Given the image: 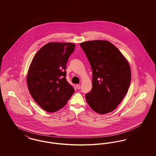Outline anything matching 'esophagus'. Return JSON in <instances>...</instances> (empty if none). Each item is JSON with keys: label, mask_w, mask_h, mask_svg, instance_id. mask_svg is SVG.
<instances>
[{"label": "esophagus", "mask_w": 156, "mask_h": 156, "mask_svg": "<svg viewBox=\"0 0 156 156\" xmlns=\"http://www.w3.org/2000/svg\"><path fill=\"white\" fill-rule=\"evenodd\" d=\"M76 87L77 89H80L81 88V85H80V84H77V85H76Z\"/></svg>", "instance_id": "esophagus-1"}]
</instances>
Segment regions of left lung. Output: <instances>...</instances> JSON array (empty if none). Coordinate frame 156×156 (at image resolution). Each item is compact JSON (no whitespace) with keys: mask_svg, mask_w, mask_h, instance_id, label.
<instances>
[{"mask_svg":"<svg viewBox=\"0 0 156 156\" xmlns=\"http://www.w3.org/2000/svg\"><path fill=\"white\" fill-rule=\"evenodd\" d=\"M80 46L92 70V88L85 95L87 102L98 113L111 112L121 102L129 88V64L108 41H88L81 43Z\"/></svg>","mask_w":156,"mask_h":156,"instance_id":"8db88e82","label":"left lung"}]
</instances>
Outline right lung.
I'll use <instances>...</instances> for the list:
<instances>
[{
    "mask_svg": "<svg viewBox=\"0 0 156 156\" xmlns=\"http://www.w3.org/2000/svg\"><path fill=\"white\" fill-rule=\"evenodd\" d=\"M75 45L49 43L36 54L27 76L30 95L45 111L55 112L63 108L75 89L66 80V65Z\"/></svg>",
    "mask_w": 156,
    "mask_h": 156,
    "instance_id": "add662e5",
    "label": "right lung"
}]
</instances>
